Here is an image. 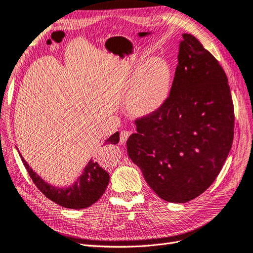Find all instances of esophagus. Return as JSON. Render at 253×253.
<instances>
[{
    "label": "esophagus",
    "instance_id": "obj_1",
    "mask_svg": "<svg viewBox=\"0 0 253 253\" xmlns=\"http://www.w3.org/2000/svg\"><path fill=\"white\" fill-rule=\"evenodd\" d=\"M129 135H130V132L127 131V130H123V131H121V133H120V143L125 144L126 141H127V138L129 137Z\"/></svg>",
    "mask_w": 253,
    "mask_h": 253
}]
</instances>
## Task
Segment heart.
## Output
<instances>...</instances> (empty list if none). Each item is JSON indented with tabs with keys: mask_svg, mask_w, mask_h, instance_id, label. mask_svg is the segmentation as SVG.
<instances>
[{
	"mask_svg": "<svg viewBox=\"0 0 253 253\" xmlns=\"http://www.w3.org/2000/svg\"><path fill=\"white\" fill-rule=\"evenodd\" d=\"M171 73L162 59H152L137 74L128 104L136 114H149L166 101L170 90Z\"/></svg>",
	"mask_w": 253,
	"mask_h": 253,
	"instance_id": "1",
	"label": "heart"
}]
</instances>
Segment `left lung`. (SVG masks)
<instances>
[{
  "label": "left lung",
  "instance_id": "left-lung-1",
  "mask_svg": "<svg viewBox=\"0 0 253 253\" xmlns=\"http://www.w3.org/2000/svg\"><path fill=\"white\" fill-rule=\"evenodd\" d=\"M169 97L135 120L128 156L149 186L168 202L207 191L225 163L235 134L226 74L195 36L184 33Z\"/></svg>",
  "mask_w": 253,
  "mask_h": 253
}]
</instances>
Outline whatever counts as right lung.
<instances>
[{"label":"right lung","instance_id":"add662e5","mask_svg":"<svg viewBox=\"0 0 253 253\" xmlns=\"http://www.w3.org/2000/svg\"><path fill=\"white\" fill-rule=\"evenodd\" d=\"M119 137V132H116L106 139L105 144H118ZM21 157L27 172L29 173L37 189L46 198L67 209L82 210L90 207L104 194L109 182L108 173L103 170L98 163L90 160L84 169L83 174L70 188H56L43 181L39 175L33 172L22 155Z\"/></svg>","mask_w":253,"mask_h":253}]
</instances>
